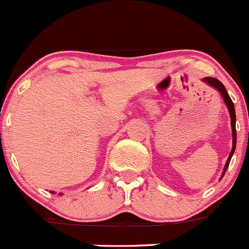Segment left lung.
<instances>
[{
    "label": "left lung",
    "mask_w": 249,
    "mask_h": 249,
    "mask_svg": "<svg viewBox=\"0 0 249 249\" xmlns=\"http://www.w3.org/2000/svg\"><path fill=\"white\" fill-rule=\"evenodd\" d=\"M203 82H206L208 86H211V87L215 88V89L218 90L219 93H220L221 97H223V99H224V103H225V105L228 107L229 112H230L231 128H232V149H231V152H230V155H229L228 161H226L225 167H224L223 174H221V177H223L224 174H225L226 169H228L231 157H232L233 152H235V149H236V114H235V107H233L232 100H231V98L229 97L228 92H226V88L224 87V85L220 82V81L216 80V78H214V77H205V78H203ZM248 137H249V134H248Z\"/></svg>",
    "instance_id": "obj_1"
}]
</instances>
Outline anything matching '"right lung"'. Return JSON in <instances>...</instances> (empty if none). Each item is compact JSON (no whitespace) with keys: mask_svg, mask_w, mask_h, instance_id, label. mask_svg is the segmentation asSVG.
<instances>
[{"mask_svg":"<svg viewBox=\"0 0 249 249\" xmlns=\"http://www.w3.org/2000/svg\"><path fill=\"white\" fill-rule=\"evenodd\" d=\"M53 194H54V193H53Z\"/></svg>","mask_w":249,"mask_h":249,"instance_id":"right-lung-1","label":"right lung"}]
</instances>
